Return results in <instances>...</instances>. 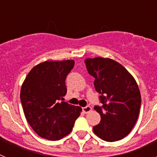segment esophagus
I'll return each mask as SVG.
<instances>
[{"label": "esophagus", "instance_id": "34e87169", "mask_svg": "<svg viewBox=\"0 0 157 157\" xmlns=\"http://www.w3.org/2000/svg\"><path fill=\"white\" fill-rule=\"evenodd\" d=\"M92 111V108H91L90 106H86V107H83L82 108V112H84V113H89L90 112H91Z\"/></svg>", "mask_w": 157, "mask_h": 157}]
</instances>
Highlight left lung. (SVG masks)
<instances>
[{
    "label": "left lung",
    "instance_id": "1",
    "mask_svg": "<svg viewBox=\"0 0 157 157\" xmlns=\"http://www.w3.org/2000/svg\"><path fill=\"white\" fill-rule=\"evenodd\" d=\"M84 62L89 74L95 78L94 86L102 104L94 107L101 120L93 130L105 141H119L131 131L138 120L141 102L138 84L114 59L98 56Z\"/></svg>",
    "mask_w": 157,
    "mask_h": 157
}]
</instances>
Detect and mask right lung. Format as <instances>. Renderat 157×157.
I'll list each match as a JSON object with an SVG mask.
<instances>
[{
    "instance_id": "add662e5",
    "label": "right lung",
    "mask_w": 157,
    "mask_h": 157,
    "mask_svg": "<svg viewBox=\"0 0 157 157\" xmlns=\"http://www.w3.org/2000/svg\"><path fill=\"white\" fill-rule=\"evenodd\" d=\"M75 65L73 59L48 60L34 66L20 91L23 112L31 128L41 138L61 139L74 127L82 108L67 103L65 79Z\"/></svg>"
}]
</instances>
